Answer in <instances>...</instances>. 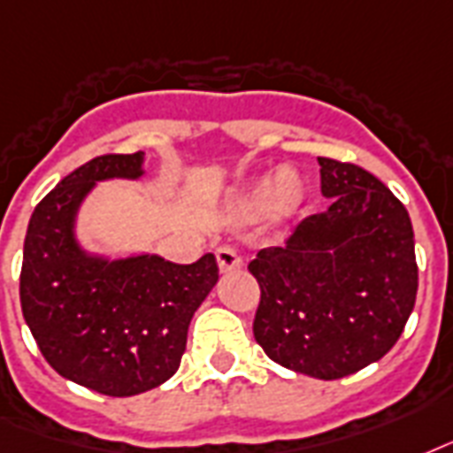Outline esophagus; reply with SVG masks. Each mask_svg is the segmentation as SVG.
I'll list each match as a JSON object with an SVG mask.
<instances>
[{"label": "esophagus", "mask_w": 453, "mask_h": 453, "mask_svg": "<svg viewBox=\"0 0 453 453\" xmlns=\"http://www.w3.org/2000/svg\"><path fill=\"white\" fill-rule=\"evenodd\" d=\"M217 266H219V272H234V269H241L243 265V259L238 255L236 248H231V245H222V248H217Z\"/></svg>", "instance_id": "1"}]
</instances>
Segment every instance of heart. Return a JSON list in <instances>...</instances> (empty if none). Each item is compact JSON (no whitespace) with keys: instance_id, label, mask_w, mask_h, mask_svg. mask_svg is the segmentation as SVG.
Listing matches in <instances>:
<instances>
[{"instance_id":"b5f03b06","label":"heart","mask_w":453,"mask_h":453,"mask_svg":"<svg viewBox=\"0 0 453 453\" xmlns=\"http://www.w3.org/2000/svg\"><path fill=\"white\" fill-rule=\"evenodd\" d=\"M303 194L304 188L300 177L293 170L281 167V170L257 179L245 191L243 198L238 201V215L245 217V219H252V217L265 215L266 210L274 208L276 215L288 217L300 208Z\"/></svg>"}]
</instances>
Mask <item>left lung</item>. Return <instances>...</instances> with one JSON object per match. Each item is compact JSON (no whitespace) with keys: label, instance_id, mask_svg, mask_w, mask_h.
Wrapping results in <instances>:
<instances>
[{"label":"left lung","instance_id":"8db88e82","mask_svg":"<svg viewBox=\"0 0 453 453\" xmlns=\"http://www.w3.org/2000/svg\"><path fill=\"white\" fill-rule=\"evenodd\" d=\"M319 165L331 205L248 265L262 290L252 333L283 369L335 380L390 352L413 311L418 266L411 219L390 188L352 163Z\"/></svg>","mask_w":453,"mask_h":453}]
</instances>
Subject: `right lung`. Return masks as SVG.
I'll list each match as a JSON object with an SVG mask.
<instances>
[{
  "label": "right lung",
  "instance_id": "obj_1",
  "mask_svg": "<svg viewBox=\"0 0 453 453\" xmlns=\"http://www.w3.org/2000/svg\"><path fill=\"white\" fill-rule=\"evenodd\" d=\"M146 153L101 156L56 184L27 224L20 307L40 352L58 376L108 397H132L170 380L187 349L188 324L215 288L217 262L194 265L136 252L84 250L77 217L96 184L136 181Z\"/></svg>",
  "mask_w": 453,
  "mask_h": 453
}]
</instances>
